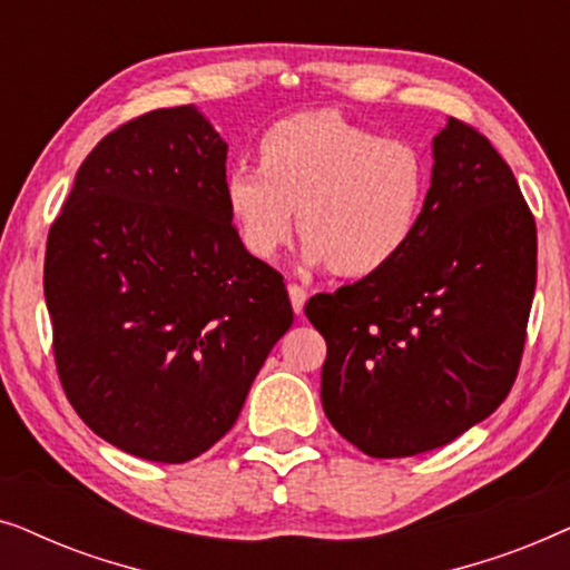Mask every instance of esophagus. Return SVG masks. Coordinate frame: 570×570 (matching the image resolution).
Instances as JSON below:
<instances>
[{
    "mask_svg": "<svg viewBox=\"0 0 570 570\" xmlns=\"http://www.w3.org/2000/svg\"><path fill=\"white\" fill-rule=\"evenodd\" d=\"M287 293H291V303H293L295 314H303V306H306V298H308L306 287L298 285V283H291V285H287Z\"/></svg>",
    "mask_w": 570,
    "mask_h": 570,
    "instance_id": "1",
    "label": "esophagus"
}]
</instances>
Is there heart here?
<instances>
[{
  "label": "heart",
  "instance_id": "obj_1",
  "mask_svg": "<svg viewBox=\"0 0 570 570\" xmlns=\"http://www.w3.org/2000/svg\"><path fill=\"white\" fill-rule=\"evenodd\" d=\"M262 166L225 176V205L248 252L269 259L293 236L337 275L384 269L415 240L431 194V163L415 142L381 137L337 111L279 119L259 145Z\"/></svg>",
  "mask_w": 570,
  "mask_h": 570
}]
</instances>
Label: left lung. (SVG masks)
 Listing matches in <instances>:
<instances>
[{
  "instance_id": "1",
  "label": "left lung",
  "mask_w": 570,
  "mask_h": 570,
  "mask_svg": "<svg viewBox=\"0 0 570 570\" xmlns=\"http://www.w3.org/2000/svg\"><path fill=\"white\" fill-rule=\"evenodd\" d=\"M423 223L400 259L306 303L324 334L322 404L373 459L446 446L517 381L537 285V225L509 163L449 119Z\"/></svg>"
}]
</instances>
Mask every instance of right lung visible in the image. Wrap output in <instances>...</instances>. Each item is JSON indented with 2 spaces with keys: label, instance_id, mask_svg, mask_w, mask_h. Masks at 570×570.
<instances>
[{
  "label": "right lung",
  "instance_id": "1",
  "mask_svg": "<svg viewBox=\"0 0 570 570\" xmlns=\"http://www.w3.org/2000/svg\"><path fill=\"white\" fill-rule=\"evenodd\" d=\"M225 158L194 106L137 116L92 147L46 240L61 389L147 462L215 446L293 324L283 275L233 225Z\"/></svg>",
  "mask_w": 570,
  "mask_h": 570
}]
</instances>
